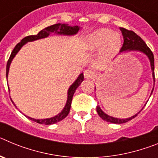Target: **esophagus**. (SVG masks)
<instances>
[{
    "mask_svg": "<svg viewBox=\"0 0 158 158\" xmlns=\"http://www.w3.org/2000/svg\"><path fill=\"white\" fill-rule=\"evenodd\" d=\"M84 76L85 78H93L94 74H93V71L92 69H86L85 72H84Z\"/></svg>",
    "mask_w": 158,
    "mask_h": 158,
    "instance_id": "obj_1",
    "label": "esophagus"
}]
</instances>
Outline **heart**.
Segmentation results:
<instances>
[{"instance_id": "b5f03b06", "label": "heart", "mask_w": 158, "mask_h": 158, "mask_svg": "<svg viewBox=\"0 0 158 158\" xmlns=\"http://www.w3.org/2000/svg\"><path fill=\"white\" fill-rule=\"evenodd\" d=\"M85 51L93 52L100 49L98 58L101 62H109L122 48V37L116 31L106 27L96 29L86 35L83 40Z\"/></svg>"}]
</instances>
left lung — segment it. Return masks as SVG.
Returning a JSON list of instances; mask_svg holds the SVG:
<instances>
[{
  "label": "left lung",
  "instance_id": "8db88e82",
  "mask_svg": "<svg viewBox=\"0 0 158 158\" xmlns=\"http://www.w3.org/2000/svg\"><path fill=\"white\" fill-rule=\"evenodd\" d=\"M120 30L122 31V35L123 36V45L122 48L120 50V54L122 53H127L131 52V51H139L141 53H143L144 54H146L147 58H149L150 62V66H151V70H152V76H153V85H154V82H155V77H154V58H153V52L150 51V49L147 47V45L146 44L143 40L141 39L140 36H139L136 33H135L132 31L127 30V29L123 28V27H120ZM154 87V86H153ZM95 91H96V87H95ZM153 91V89H152L151 94ZM150 94V96H151ZM143 108V107H142ZM142 108L141 109V111L142 110ZM141 111H139V112L135 114L133 116L127 118H115V117L110 116V115H107L105 112L102 111V109L100 108V106H97L96 107V111L98 113V115H100V118L104 120L107 121V122H110L111 123H115V124H121L124 123H127L128 121L131 120L132 118H134L135 117H136L138 115L139 112Z\"/></svg>",
  "mask_w": 158,
  "mask_h": 158
}]
</instances>
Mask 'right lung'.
Wrapping results in <instances>:
<instances>
[{
    "label": "right lung",
    "instance_id": "add662e5",
    "mask_svg": "<svg viewBox=\"0 0 158 158\" xmlns=\"http://www.w3.org/2000/svg\"><path fill=\"white\" fill-rule=\"evenodd\" d=\"M80 26H69V24H66V23H56V24L51 25V26H49V27L43 29V30L40 31L36 35H29L27 36V37L23 38V40L20 41V43H18L17 45L15 47V48H14L13 51H12V54H11L10 57H9V59H8L6 66L7 79H8V72H9V67H10L11 62H12V59L15 58L16 54L19 52V50H20V49L22 48V47H23V45H25L26 43H28V42H33L35 41V40L47 38L50 35L52 34V33L58 35H76L78 31L80 30ZM83 81L84 74L83 73H81L78 76V77L77 78L76 81L71 85L70 87L68 89V93H67V100L66 103H65V107H63V109L62 110V111L60 113H58V115H56L55 116L51 117V118H41V119H39V118H38L37 119V118H31V117L27 116V115H24L25 116H27L29 119H31V120L35 121V122L38 123L46 124V125H51V124L56 123L62 120V119L65 118V117L68 115V114H69L71 107V103H72L73 96V94H74L76 89L79 87V85L81 84V82ZM12 103H13V101H12ZM14 105H15V104H14Z\"/></svg>",
    "mask_w": 158,
    "mask_h": 158
}]
</instances>
